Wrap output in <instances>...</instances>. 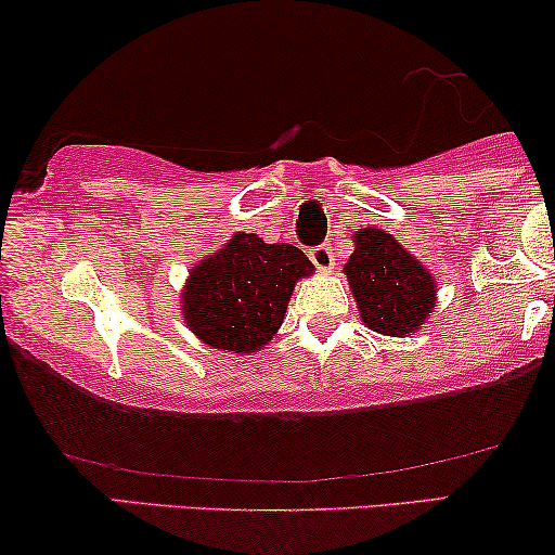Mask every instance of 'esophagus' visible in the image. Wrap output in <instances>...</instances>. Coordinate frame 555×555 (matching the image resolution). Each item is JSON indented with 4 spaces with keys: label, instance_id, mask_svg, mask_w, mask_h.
<instances>
[{
    "label": "esophagus",
    "instance_id": "obj_1",
    "mask_svg": "<svg viewBox=\"0 0 555 555\" xmlns=\"http://www.w3.org/2000/svg\"><path fill=\"white\" fill-rule=\"evenodd\" d=\"M310 260H313L318 270L328 272L333 268V260H336V255H333V249L328 245H318V247L310 249Z\"/></svg>",
    "mask_w": 555,
    "mask_h": 555
}]
</instances>
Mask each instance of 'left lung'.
Returning <instances> with one entry per match:
<instances>
[{
    "mask_svg": "<svg viewBox=\"0 0 555 555\" xmlns=\"http://www.w3.org/2000/svg\"><path fill=\"white\" fill-rule=\"evenodd\" d=\"M353 242L356 249L344 272L361 321L384 336H412L435 308L437 283L431 272L376 227L353 234Z\"/></svg>",
    "mask_w": 555,
    "mask_h": 555,
    "instance_id": "left-lung-1",
    "label": "left lung"
}]
</instances>
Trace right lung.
<instances>
[{
	"label": "right lung",
	"instance_id": "right-lung-1",
	"mask_svg": "<svg viewBox=\"0 0 555 555\" xmlns=\"http://www.w3.org/2000/svg\"><path fill=\"white\" fill-rule=\"evenodd\" d=\"M313 262L293 245L237 232L196 264L181 291V315L211 348L255 353L283 325L287 300Z\"/></svg>",
	"mask_w": 555,
	"mask_h": 555
}]
</instances>
